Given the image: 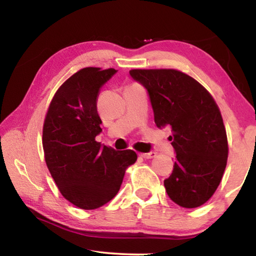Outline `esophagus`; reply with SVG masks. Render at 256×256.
Wrapping results in <instances>:
<instances>
[{
    "mask_svg": "<svg viewBox=\"0 0 256 256\" xmlns=\"http://www.w3.org/2000/svg\"><path fill=\"white\" fill-rule=\"evenodd\" d=\"M156 152H154V151H151V152H146V154H140V156L142 158L144 159H151V158H154L156 157Z\"/></svg>",
    "mask_w": 256,
    "mask_h": 256,
    "instance_id": "obj_1",
    "label": "esophagus"
}]
</instances>
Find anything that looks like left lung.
<instances>
[{
  "label": "left lung",
  "mask_w": 256,
  "mask_h": 256,
  "mask_svg": "<svg viewBox=\"0 0 256 256\" xmlns=\"http://www.w3.org/2000/svg\"><path fill=\"white\" fill-rule=\"evenodd\" d=\"M149 94L158 128L170 125L176 157L164 180L176 204L198 208L214 196L228 158L226 128L214 99L202 84L172 68L131 70Z\"/></svg>",
  "instance_id": "1"
}]
</instances>
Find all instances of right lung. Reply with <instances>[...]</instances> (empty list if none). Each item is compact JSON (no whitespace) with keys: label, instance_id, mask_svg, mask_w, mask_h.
Masks as SVG:
<instances>
[{"label":"right lung","instance_id":"obj_1","mask_svg":"<svg viewBox=\"0 0 256 256\" xmlns=\"http://www.w3.org/2000/svg\"><path fill=\"white\" fill-rule=\"evenodd\" d=\"M118 72L84 68L55 92L42 128V148L52 177L72 204L94 210L120 190L125 170L136 162L133 150L116 151L102 146L97 112L99 90Z\"/></svg>","mask_w":256,"mask_h":256}]
</instances>
